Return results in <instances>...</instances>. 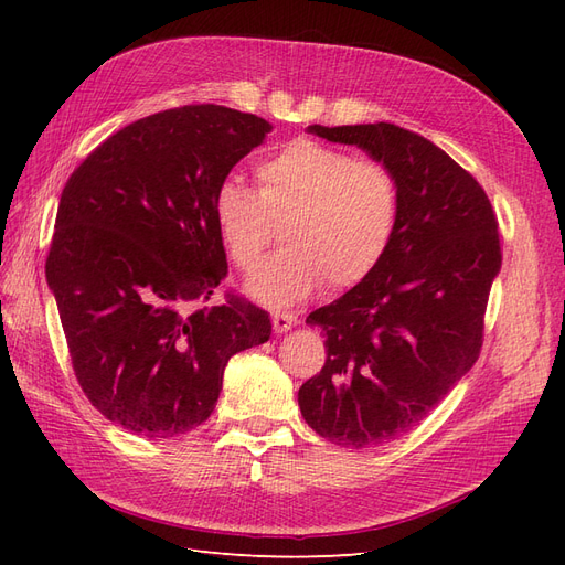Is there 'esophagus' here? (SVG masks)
I'll return each instance as SVG.
<instances>
[{
    "label": "esophagus",
    "instance_id": "obj_1",
    "mask_svg": "<svg viewBox=\"0 0 565 565\" xmlns=\"http://www.w3.org/2000/svg\"><path fill=\"white\" fill-rule=\"evenodd\" d=\"M295 324H297V316L287 313V311H276V313H273V330H276L278 334L292 330Z\"/></svg>",
    "mask_w": 565,
    "mask_h": 565
}]
</instances>
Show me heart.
<instances>
[{
	"label": "heart",
	"mask_w": 565,
	"mask_h": 565,
	"mask_svg": "<svg viewBox=\"0 0 565 565\" xmlns=\"http://www.w3.org/2000/svg\"><path fill=\"white\" fill-rule=\"evenodd\" d=\"M254 177L256 191L233 179L216 188L214 218L243 273L259 266L282 224L285 247L249 282L256 297L292 303L324 280L358 285L382 264L401 212L398 181L386 164L297 139L256 164Z\"/></svg>",
	"instance_id": "1"
}]
</instances>
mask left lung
<instances>
[{
    "instance_id": "1",
    "label": "left lung",
    "mask_w": 565,
    "mask_h": 565,
    "mask_svg": "<svg viewBox=\"0 0 565 565\" xmlns=\"http://www.w3.org/2000/svg\"><path fill=\"white\" fill-rule=\"evenodd\" d=\"M309 131L367 150L398 181V226L382 264L306 318L328 358L299 388L318 436L374 448L429 417L481 355L502 266L498 216L483 185L415 131L391 122Z\"/></svg>"
}]
</instances>
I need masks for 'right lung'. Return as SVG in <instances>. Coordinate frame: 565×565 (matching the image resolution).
Here are the masks:
<instances>
[{
  "label": "right lung",
  "instance_id": "obj_1",
  "mask_svg": "<svg viewBox=\"0 0 565 565\" xmlns=\"http://www.w3.org/2000/svg\"><path fill=\"white\" fill-rule=\"evenodd\" d=\"M268 129L214 104L169 108L108 136L63 188L46 282L84 396L127 431L195 429L231 355L270 337L256 303H210L228 276L216 188Z\"/></svg>",
  "mask_w": 565,
  "mask_h": 565
}]
</instances>
